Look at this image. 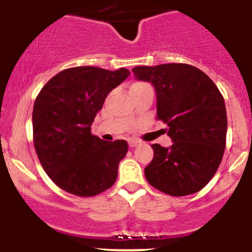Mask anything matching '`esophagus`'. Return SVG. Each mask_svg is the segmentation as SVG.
I'll return each mask as SVG.
<instances>
[{
    "label": "esophagus",
    "instance_id": "obj_1",
    "mask_svg": "<svg viewBox=\"0 0 252 252\" xmlns=\"http://www.w3.org/2000/svg\"><path fill=\"white\" fill-rule=\"evenodd\" d=\"M138 145H140V141L134 140V139H130V140H129V146L130 147H135L138 146Z\"/></svg>",
    "mask_w": 252,
    "mask_h": 252
}]
</instances>
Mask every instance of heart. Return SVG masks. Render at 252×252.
<instances>
[{
  "instance_id": "obj_1",
  "label": "heart",
  "mask_w": 252,
  "mask_h": 252,
  "mask_svg": "<svg viewBox=\"0 0 252 252\" xmlns=\"http://www.w3.org/2000/svg\"><path fill=\"white\" fill-rule=\"evenodd\" d=\"M144 85H147V84L145 83H134L133 85L130 86V89H135V88H140V86H144Z\"/></svg>"
}]
</instances>
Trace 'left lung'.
<instances>
[{
  "label": "left lung",
  "mask_w": 252,
  "mask_h": 252,
  "mask_svg": "<svg viewBox=\"0 0 252 252\" xmlns=\"http://www.w3.org/2000/svg\"><path fill=\"white\" fill-rule=\"evenodd\" d=\"M157 95V119L168 126L173 144H154L145 168L147 182L171 196L195 194L206 187L222 161L227 138L224 98L202 70L185 63L133 68Z\"/></svg>",
  "instance_id": "1"
}]
</instances>
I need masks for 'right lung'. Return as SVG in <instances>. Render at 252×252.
<instances>
[{
	"label": "right lung",
	"mask_w": 252,
	"mask_h": 252,
	"mask_svg": "<svg viewBox=\"0 0 252 252\" xmlns=\"http://www.w3.org/2000/svg\"><path fill=\"white\" fill-rule=\"evenodd\" d=\"M129 74L126 68H68L51 78L37 95L34 146L42 168L64 191L90 197L116 182L128 144L101 140L91 134V124L108 94Z\"/></svg>",
	"instance_id": "obj_1"
}]
</instances>
